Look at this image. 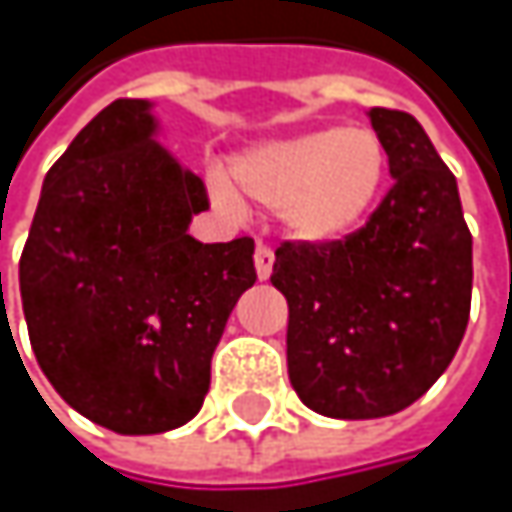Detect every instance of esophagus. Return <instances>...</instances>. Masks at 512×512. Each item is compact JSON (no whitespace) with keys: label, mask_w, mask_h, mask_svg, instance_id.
<instances>
[{"label":"esophagus","mask_w":512,"mask_h":512,"mask_svg":"<svg viewBox=\"0 0 512 512\" xmlns=\"http://www.w3.org/2000/svg\"><path fill=\"white\" fill-rule=\"evenodd\" d=\"M272 260H275L272 249H269V246H263V243H257L255 269H257V278H260V281H266V278L272 275Z\"/></svg>","instance_id":"1"}]
</instances>
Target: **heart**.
<instances>
[{
    "mask_svg": "<svg viewBox=\"0 0 512 512\" xmlns=\"http://www.w3.org/2000/svg\"><path fill=\"white\" fill-rule=\"evenodd\" d=\"M388 177V151L373 130L326 127L266 142L231 165V189L216 183L225 207L278 210L293 243L332 246L364 225Z\"/></svg>",
    "mask_w": 512,
    "mask_h": 512,
    "instance_id": "heart-1",
    "label": "heart"
}]
</instances>
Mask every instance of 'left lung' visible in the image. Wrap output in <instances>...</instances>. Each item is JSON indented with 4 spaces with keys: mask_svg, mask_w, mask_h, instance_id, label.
Masks as SVG:
<instances>
[{
    "mask_svg": "<svg viewBox=\"0 0 512 512\" xmlns=\"http://www.w3.org/2000/svg\"><path fill=\"white\" fill-rule=\"evenodd\" d=\"M367 118L394 186L347 240L281 243L269 278L290 311V385L308 409L344 421L424 397L457 356L471 311L457 177L409 112L376 106Z\"/></svg>",
    "mask_w": 512,
    "mask_h": 512,
    "instance_id": "8db88e82",
    "label": "left lung"
}]
</instances>
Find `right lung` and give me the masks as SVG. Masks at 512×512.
I'll use <instances>...</instances> for the list:
<instances>
[{"instance_id": "right-lung-1", "label": "right lung", "mask_w": 512, "mask_h": 512, "mask_svg": "<svg viewBox=\"0 0 512 512\" xmlns=\"http://www.w3.org/2000/svg\"><path fill=\"white\" fill-rule=\"evenodd\" d=\"M154 103L115 100L50 168L20 257L35 358L88 421L151 436L198 415L210 358L255 284V240L198 243L207 189L156 142Z\"/></svg>"}]
</instances>
